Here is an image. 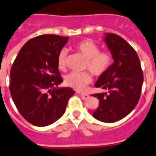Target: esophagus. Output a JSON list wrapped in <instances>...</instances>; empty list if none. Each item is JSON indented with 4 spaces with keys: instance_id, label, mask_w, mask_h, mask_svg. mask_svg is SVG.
I'll list each match as a JSON object with an SVG mask.
<instances>
[{
    "instance_id": "obj_1",
    "label": "esophagus",
    "mask_w": 156,
    "mask_h": 156,
    "mask_svg": "<svg viewBox=\"0 0 156 156\" xmlns=\"http://www.w3.org/2000/svg\"><path fill=\"white\" fill-rule=\"evenodd\" d=\"M80 97H82L83 100H86V99L89 98V94H87V93H80Z\"/></svg>"
}]
</instances>
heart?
Here are the masks:
<instances>
[{
	"mask_svg": "<svg viewBox=\"0 0 156 156\" xmlns=\"http://www.w3.org/2000/svg\"><path fill=\"white\" fill-rule=\"evenodd\" d=\"M74 48L86 59V68L89 69L95 76H101L106 72L112 63V55L108 52H100L97 44L90 40H82L74 44ZM67 51L62 49L57 58L58 67L63 70L66 67ZM67 86L78 91H84L92 82V76L89 72H71L66 78Z\"/></svg>",
	"mask_w": 156,
	"mask_h": 156,
	"instance_id": "b5f03b06",
	"label": "heart"
}]
</instances>
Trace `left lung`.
<instances>
[{"label": "left lung", "mask_w": 156, "mask_h": 156, "mask_svg": "<svg viewBox=\"0 0 156 156\" xmlns=\"http://www.w3.org/2000/svg\"><path fill=\"white\" fill-rule=\"evenodd\" d=\"M104 41L114 62L95 83L107 90L93 95L99 100V107L93 116L104 122H115L130 113L140 97L143 72L136 51L122 37L104 34Z\"/></svg>", "instance_id": "left-lung-1"}]
</instances>
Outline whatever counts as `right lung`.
<instances>
[{
    "label": "right lung",
    "instance_id": "1",
    "mask_svg": "<svg viewBox=\"0 0 156 156\" xmlns=\"http://www.w3.org/2000/svg\"><path fill=\"white\" fill-rule=\"evenodd\" d=\"M68 37L44 34L26 43L11 69L10 93L21 115L37 126L57 121L74 94L70 87L59 88L63 78L58 70L59 52Z\"/></svg>",
    "mask_w": 156,
    "mask_h": 156
}]
</instances>
